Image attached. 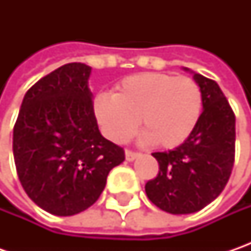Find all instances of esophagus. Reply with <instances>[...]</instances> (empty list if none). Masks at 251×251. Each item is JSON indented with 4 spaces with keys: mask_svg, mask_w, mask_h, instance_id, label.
Listing matches in <instances>:
<instances>
[{
    "mask_svg": "<svg viewBox=\"0 0 251 251\" xmlns=\"http://www.w3.org/2000/svg\"><path fill=\"white\" fill-rule=\"evenodd\" d=\"M140 156V153H137V152H132V151H126V160H128V162H132L134 159H137Z\"/></svg>",
    "mask_w": 251,
    "mask_h": 251,
    "instance_id": "34e87169",
    "label": "esophagus"
}]
</instances>
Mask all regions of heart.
<instances>
[{
    "instance_id": "heart-1",
    "label": "heart",
    "mask_w": 251,
    "mask_h": 251,
    "mask_svg": "<svg viewBox=\"0 0 251 251\" xmlns=\"http://www.w3.org/2000/svg\"><path fill=\"white\" fill-rule=\"evenodd\" d=\"M202 111V93L188 76L144 73L127 76L116 93L93 99L95 117L107 138L127 142L142 126L144 141L176 148L191 135Z\"/></svg>"
}]
</instances>
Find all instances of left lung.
Returning a JSON list of instances; mask_svg holds the SVG:
<instances>
[{"label": "left lung", "mask_w": 251, "mask_h": 251, "mask_svg": "<svg viewBox=\"0 0 251 251\" xmlns=\"http://www.w3.org/2000/svg\"><path fill=\"white\" fill-rule=\"evenodd\" d=\"M202 93V113L177 148L155 152L159 175L145 184L151 201L173 215L197 212L222 193L235 162V114L212 79L183 67Z\"/></svg>", "instance_id": "8db88e82"}]
</instances>
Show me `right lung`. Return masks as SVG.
<instances>
[{
	"instance_id": "add662e5",
	"label": "right lung",
	"mask_w": 251,
	"mask_h": 251,
	"mask_svg": "<svg viewBox=\"0 0 251 251\" xmlns=\"http://www.w3.org/2000/svg\"><path fill=\"white\" fill-rule=\"evenodd\" d=\"M92 68L70 63L25 95L14 127L18 177L36 205L71 217L93 205L124 151L99 131L89 89Z\"/></svg>"
}]
</instances>
